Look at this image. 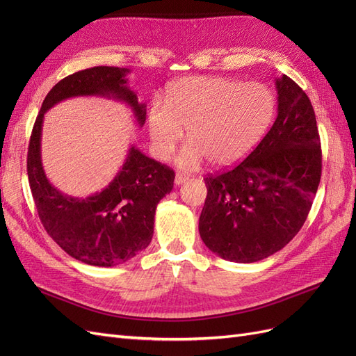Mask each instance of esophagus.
Segmentation results:
<instances>
[{"instance_id":"esophagus-1","label":"esophagus","mask_w":356,"mask_h":356,"mask_svg":"<svg viewBox=\"0 0 356 356\" xmlns=\"http://www.w3.org/2000/svg\"><path fill=\"white\" fill-rule=\"evenodd\" d=\"M188 178H190V177L186 175V174H182V172H177V175H175V186L184 184V182H186Z\"/></svg>"}]
</instances>
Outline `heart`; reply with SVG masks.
<instances>
[{
    "label": "heart",
    "instance_id": "b5f03b06",
    "mask_svg": "<svg viewBox=\"0 0 356 356\" xmlns=\"http://www.w3.org/2000/svg\"><path fill=\"white\" fill-rule=\"evenodd\" d=\"M276 96L268 86L224 77H182L166 92V104H153L148 134L156 157L168 160L187 131L188 145L177 159L195 169L204 159L224 168L250 154L272 126Z\"/></svg>",
    "mask_w": 356,
    "mask_h": 356
}]
</instances>
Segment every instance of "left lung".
Wrapping results in <instances>:
<instances>
[{"label":"left lung","mask_w":356,"mask_h":356,"mask_svg":"<svg viewBox=\"0 0 356 356\" xmlns=\"http://www.w3.org/2000/svg\"><path fill=\"white\" fill-rule=\"evenodd\" d=\"M277 115L242 163L208 175L199 218L203 243L224 260L255 263L303 227L322 169L314 106L288 75L276 79Z\"/></svg>","instance_id":"8db88e82"}]
</instances>
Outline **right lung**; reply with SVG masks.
<instances>
[{"mask_svg":"<svg viewBox=\"0 0 356 356\" xmlns=\"http://www.w3.org/2000/svg\"><path fill=\"white\" fill-rule=\"evenodd\" d=\"M127 68L95 67L60 80L47 93L32 129L28 148V178L38 217L63 251L90 266L126 263L152 242L157 203L174 188L175 174L131 145L122 169L104 190L88 197L59 191L41 161L44 114L56 104L77 96H98L126 104L143 127L147 105L127 86Z\"/></svg>","mask_w":356,"mask_h":356,"instance_id":"obj_1","label":"right lung"}]
</instances>
